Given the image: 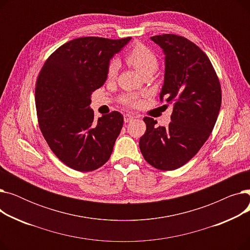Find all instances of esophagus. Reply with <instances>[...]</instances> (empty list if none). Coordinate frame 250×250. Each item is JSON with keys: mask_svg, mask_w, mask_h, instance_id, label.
I'll return each instance as SVG.
<instances>
[{"mask_svg": "<svg viewBox=\"0 0 250 250\" xmlns=\"http://www.w3.org/2000/svg\"><path fill=\"white\" fill-rule=\"evenodd\" d=\"M135 118V116L133 114H129V113H125L124 114V121L125 123H130Z\"/></svg>", "mask_w": 250, "mask_h": 250, "instance_id": "34e87169", "label": "esophagus"}]
</instances>
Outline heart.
I'll use <instances>...</instances> for the list:
<instances>
[{
  "label": "heart",
  "mask_w": 250,
  "mask_h": 250,
  "mask_svg": "<svg viewBox=\"0 0 250 250\" xmlns=\"http://www.w3.org/2000/svg\"><path fill=\"white\" fill-rule=\"evenodd\" d=\"M125 61L143 76L150 72H155L158 65V60L156 55L145 44L135 43L125 54ZM120 63L116 59H111L106 67V77L108 80H112L117 75ZM143 95L138 93H127L121 98V102L128 107L137 108L143 102Z\"/></svg>",
  "instance_id": "1"
}]
</instances>
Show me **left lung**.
<instances>
[{
	"instance_id": "obj_1",
	"label": "left lung",
	"mask_w": 250,
	"mask_h": 250,
	"mask_svg": "<svg viewBox=\"0 0 250 250\" xmlns=\"http://www.w3.org/2000/svg\"><path fill=\"white\" fill-rule=\"evenodd\" d=\"M165 54L164 85L160 101L172 104L171 123L156 126L146 116L140 150L153 167L170 171L188 163L211 135L222 102L219 78L205 52L176 34L151 37Z\"/></svg>"
}]
</instances>
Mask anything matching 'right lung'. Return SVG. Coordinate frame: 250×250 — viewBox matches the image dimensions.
<instances>
[{"instance_id":"add662e5","label":"right lung","mask_w":250,"mask_h":250,"mask_svg":"<svg viewBox=\"0 0 250 250\" xmlns=\"http://www.w3.org/2000/svg\"><path fill=\"white\" fill-rule=\"evenodd\" d=\"M130 37H79L61 45L38 74L35 106L38 125L50 150L70 168L93 171L110 158L124 116L118 111L97 121L91 94L106 80L109 60Z\"/></svg>"}]
</instances>
